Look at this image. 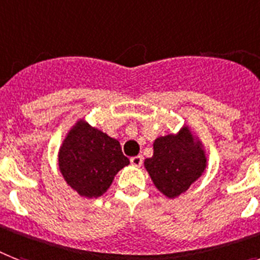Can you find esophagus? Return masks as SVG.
Masks as SVG:
<instances>
[{
	"mask_svg": "<svg viewBox=\"0 0 260 260\" xmlns=\"http://www.w3.org/2000/svg\"><path fill=\"white\" fill-rule=\"evenodd\" d=\"M131 164L134 167H140L141 164H143V157H141L140 155L131 157Z\"/></svg>",
	"mask_w": 260,
	"mask_h": 260,
	"instance_id": "1",
	"label": "esophagus"
}]
</instances>
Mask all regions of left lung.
I'll return each mask as SVG.
<instances>
[{
    "label": "left lung",
    "mask_w": 260,
    "mask_h": 260,
    "mask_svg": "<svg viewBox=\"0 0 260 260\" xmlns=\"http://www.w3.org/2000/svg\"><path fill=\"white\" fill-rule=\"evenodd\" d=\"M153 184L168 199L184 193L206 172L207 155L189 126L178 134L156 137L153 155L144 160Z\"/></svg>",
    "instance_id": "obj_1"
}]
</instances>
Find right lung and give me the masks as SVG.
<instances>
[{"mask_svg": "<svg viewBox=\"0 0 260 260\" xmlns=\"http://www.w3.org/2000/svg\"><path fill=\"white\" fill-rule=\"evenodd\" d=\"M129 164L119 140L77 120L58 149V168L67 184L82 198H100L120 170Z\"/></svg>", "mask_w": 260, "mask_h": 260, "instance_id": "1", "label": "right lung"}]
</instances>
